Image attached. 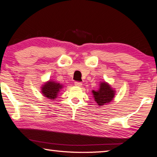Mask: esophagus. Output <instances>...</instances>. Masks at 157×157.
Wrapping results in <instances>:
<instances>
[{
	"label": "esophagus",
	"mask_w": 157,
	"mask_h": 157,
	"mask_svg": "<svg viewBox=\"0 0 157 157\" xmlns=\"http://www.w3.org/2000/svg\"><path fill=\"white\" fill-rule=\"evenodd\" d=\"M82 82H75V86H82Z\"/></svg>",
	"instance_id": "1"
}]
</instances>
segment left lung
Returning <instances> with one entry per match:
<instances>
[{
  "instance_id": "8db88e82",
  "label": "left lung",
  "mask_w": 157,
  "mask_h": 157,
  "mask_svg": "<svg viewBox=\"0 0 157 157\" xmlns=\"http://www.w3.org/2000/svg\"><path fill=\"white\" fill-rule=\"evenodd\" d=\"M115 90L105 82L100 84V89L98 91H92L95 101L98 105L102 106L112 101L115 95Z\"/></svg>"
}]
</instances>
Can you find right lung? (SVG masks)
Masks as SVG:
<instances>
[{"instance_id": "1", "label": "right lung", "mask_w": 157, "mask_h": 157, "mask_svg": "<svg viewBox=\"0 0 157 157\" xmlns=\"http://www.w3.org/2000/svg\"><path fill=\"white\" fill-rule=\"evenodd\" d=\"M63 86L55 81L49 80L45 83L41 87V93L43 95L50 100H55L57 96Z\"/></svg>"}]
</instances>
